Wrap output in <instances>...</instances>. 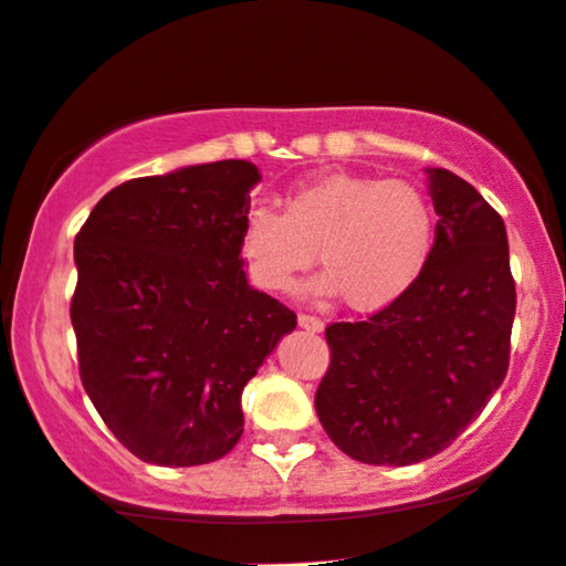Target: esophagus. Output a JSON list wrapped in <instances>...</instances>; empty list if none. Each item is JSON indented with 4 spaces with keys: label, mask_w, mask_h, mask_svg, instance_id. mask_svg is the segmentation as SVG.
Listing matches in <instances>:
<instances>
[{
    "label": "esophagus",
    "mask_w": 566,
    "mask_h": 566,
    "mask_svg": "<svg viewBox=\"0 0 566 566\" xmlns=\"http://www.w3.org/2000/svg\"><path fill=\"white\" fill-rule=\"evenodd\" d=\"M297 327H303V331H308V333H322V331H325V322H322L319 316L301 314V316H297Z\"/></svg>",
    "instance_id": "obj_1"
}]
</instances>
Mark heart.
Returning a JSON list of instances; mask_svg holds the SVG:
<instances>
[{
  "mask_svg": "<svg viewBox=\"0 0 566 566\" xmlns=\"http://www.w3.org/2000/svg\"><path fill=\"white\" fill-rule=\"evenodd\" d=\"M434 217L424 192L402 179L325 174L284 198V214L252 207L241 222V254L252 282L273 295L297 287L314 265L312 293L352 312H381L413 287L432 252Z\"/></svg>",
  "mask_w": 566,
  "mask_h": 566,
  "instance_id": "obj_1",
  "label": "heart"
}]
</instances>
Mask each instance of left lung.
I'll list each match as a JSON object with an SVG mask.
<instances>
[{
	"label": "left lung",
	"mask_w": 566,
	"mask_h": 566,
	"mask_svg": "<svg viewBox=\"0 0 566 566\" xmlns=\"http://www.w3.org/2000/svg\"><path fill=\"white\" fill-rule=\"evenodd\" d=\"M434 214L416 284L368 322L325 331L331 370L316 389L322 427L365 464H416L486 408L511 359L515 284L502 217L449 169H424Z\"/></svg>",
	"instance_id": "1"
}]
</instances>
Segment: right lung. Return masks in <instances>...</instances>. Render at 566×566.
Wrapping results in <instances>:
<instances>
[{
	"instance_id": "obj_1",
	"label": "right lung",
	"mask_w": 566,
	"mask_h": 566,
	"mask_svg": "<svg viewBox=\"0 0 566 566\" xmlns=\"http://www.w3.org/2000/svg\"><path fill=\"white\" fill-rule=\"evenodd\" d=\"M258 182L250 160L128 179L74 239L80 378L142 462L226 457L247 381L295 331V314L247 282L239 239Z\"/></svg>"
}]
</instances>
